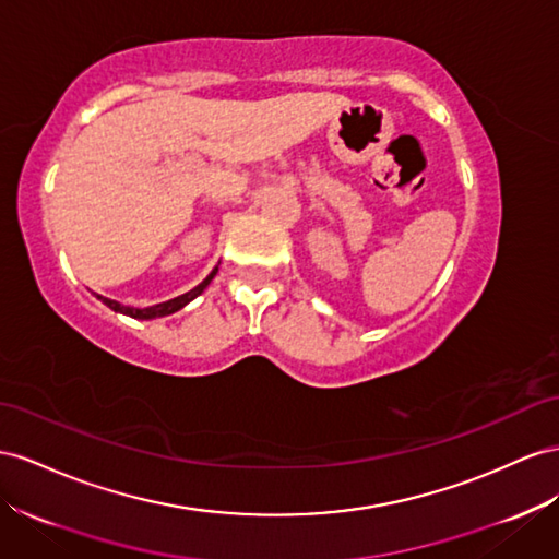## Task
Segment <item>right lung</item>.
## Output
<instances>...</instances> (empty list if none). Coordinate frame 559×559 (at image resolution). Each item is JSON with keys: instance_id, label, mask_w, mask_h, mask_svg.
Segmentation results:
<instances>
[{"instance_id": "obj_1", "label": "right lung", "mask_w": 559, "mask_h": 559, "mask_svg": "<svg viewBox=\"0 0 559 559\" xmlns=\"http://www.w3.org/2000/svg\"><path fill=\"white\" fill-rule=\"evenodd\" d=\"M216 273H218V265L211 270V273L206 275V280L204 282H200L198 286H194V289H190L188 294H180V296H176V298H171V300H164V304H157V306H150V308H131V306H122V304H117V300H112V298H105V296H100V294H96V298L100 300V304H105L108 306L110 310H115V312H122V314H129V317H133V320H155V317H167V314H174V312H178L180 308H186L190 300H194L198 298L206 286L211 284V280L216 277Z\"/></svg>"}]
</instances>
